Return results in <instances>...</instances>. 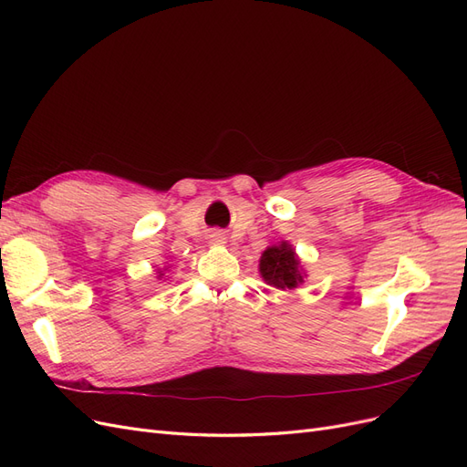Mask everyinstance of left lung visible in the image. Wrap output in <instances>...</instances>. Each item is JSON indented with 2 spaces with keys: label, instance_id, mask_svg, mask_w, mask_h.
Returning <instances> with one entry per match:
<instances>
[{
  "label": "left lung",
  "instance_id": "1",
  "mask_svg": "<svg viewBox=\"0 0 467 467\" xmlns=\"http://www.w3.org/2000/svg\"><path fill=\"white\" fill-rule=\"evenodd\" d=\"M300 261L296 257L294 249L282 242L276 247H268L259 263L263 278L276 288H296L302 282Z\"/></svg>",
  "mask_w": 467,
  "mask_h": 467
}]
</instances>
